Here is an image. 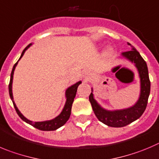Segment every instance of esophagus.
Instances as JSON below:
<instances>
[{"instance_id":"1","label":"esophagus","mask_w":159,"mask_h":159,"mask_svg":"<svg viewBox=\"0 0 159 159\" xmlns=\"http://www.w3.org/2000/svg\"><path fill=\"white\" fill-rule=\"evenodd\" d=\"M90 78H91V74H90L89 71H85L83 74V78H84V81H88Z\"/></svg>"}]
</instances>
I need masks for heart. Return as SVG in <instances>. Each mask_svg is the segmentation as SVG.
<instances>
[{
    "label": "heart",
    "instance_id": "obj_1",
    "mask_svg": "<svg viewBox=\"0 0 159 159\" xmlns=\"http://www.w3.org/2000/svg\"><path fill=\"white\" fill-rule=\"evenodd\" d=\"M112 53H113V49H112L111 48H107V50L105 51V56H111Z\"/></svg>",
    "mask_w": 159,
    "mask_h": 159
}]
</instances>
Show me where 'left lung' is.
Returning a JSON list of instances; mask_svg holds the SVG:
<instances>
[{
	"mask_svg": "<svg viewBox=\"0 0 159 159\" xmlns=\"http://www.w3.org/2000/svg\"><path fill=\"white\" fill-rule=\"evenodd\" d=\"M128 45L132 46L129 43H128ZM121 56L134 63L139 73L140 79V94L137 102L133 106L125 109L108 111L102 107L95 100L93 94V89L89 96V101L96 118L103 124L115 128L125 126L137 120L143 115L148 105V97L151 91V81L148 75V66L139 52L132 46V50L122 52Z\"/></svg>",
	"mask_w": 159,
	"mask_h": 159,
	"instance_id": "obj_1",
	"label": "left lung"
}]
</instances>
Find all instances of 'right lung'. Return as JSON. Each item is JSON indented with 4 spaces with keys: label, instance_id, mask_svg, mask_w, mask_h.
Listing matches in <instances>:
<instances>
[{
    "label": "right lung",
    "instance_id": "right-lung-1",
    "mask_svg": "<svg viewBox=\"0 0 159 159\" xmlns=\"http://www.w3.org/2000/svg\"><path fill=\"white\" fill-rule=\"evenodd\" d=\"M32 44H30L29 45H27L26 48H24V50L22 52L21 56L19 58V59L23 57V54L25 53L26 50L29 48L30 46ZM18 60V61H19ZM17 63L14 65L12 68V70L11 73V78H10V82L9 85H8V90H9V95L10 97H11V100H12L13 105H14V107L16 109V112H17L18 115L20 117L22 120L25 121V122L28 123V124L31 125L32 126H34V128L42 130V131H54V130L60 128L61 126H63V125L68 121L70 116L71 114V107H72L73 102L75 100V97L76 96L77 89H78V87L80 84L81 83V81H78V82L75 83V84H73L71 86H70L66 90V103L64 105V107H63V111L57 117H56L55 118L52 120H48V121H30L29 119H27L26 118H25L23 115L21 114V112L19 111V109L16 107V103H15L14 100H13V95H12V80H13V75H14V70L16 69V66H17Z\"/></svg>",
    "mask_w": 159,
    "mask_h": 159
}]
</instances>
